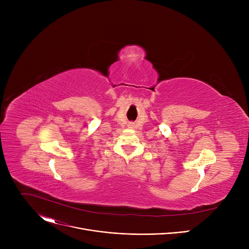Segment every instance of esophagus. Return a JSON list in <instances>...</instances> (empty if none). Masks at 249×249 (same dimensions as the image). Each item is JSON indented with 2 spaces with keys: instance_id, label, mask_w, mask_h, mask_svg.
Instances as JSON below:
<instances>
[{
  "instance_id": "esophagus-1",
  "label": "esophagus",
  "mask_w": 249,
  "mask_h": 249,
  "mask_svg": "<svg viewBox=\"0 0 249 249\" xmlns=\"http://www.w3.org/2000/svg\"><path fill=\"white\" fill-rule=\"evenodd\" d=\"M129 126H133V123H130V124H129Z\"/></svg>"
}]
</instances>
